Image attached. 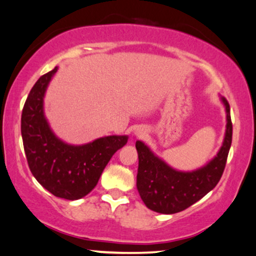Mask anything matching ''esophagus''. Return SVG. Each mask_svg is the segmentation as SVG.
Returning a JSON list of instances; mask_svg holds the SVG:
<instances>
[{
  "label": "esophagus",
  "instance_id": "esophagus-1",
  "mask_svg": "<svg viewBox=\"0 0 256 256\" xmlns=\"http://www.w3.org/2000/svg\"><path fill=\"white\" fill-rule=\"evenodd\" d=\"M146 132H147V130H146L145 128L140 126V128H136L134 130V132H133V133H134L136 136H138V138H140V136H145Z\"/></svg>",
  "mask_w": 256,
  "mask_h": 256
}]
</instances>
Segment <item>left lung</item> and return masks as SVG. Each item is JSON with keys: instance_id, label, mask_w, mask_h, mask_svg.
Instances as JSON below:
<instances>
[{"instance_id": "1", "label": "left lung", "mask_w": 256, "mask_h": 256, "mask_svg": "<svg viewBox=\"0 0 256 256\" xmlns=\"http://www.w3.org/2000/svg\"><path fill=\"white\" fill-rule=\"evenodd\" d=\"M226 111V130L217 156L203 167L183 172L172 168L146 145L136 140L138 174L136 189L145 205L152 211L172 214L186 210L217 186L225 169L232 142V122L230 106L220 97Z\"/></svg>"}]
</instances>
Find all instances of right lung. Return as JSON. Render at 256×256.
Masks as SVG:
<instances>
[{
	"instance_id": "1",
	"label": "right lung",
	"mask_w": 256,
	"mask_h": 256,
	"mask_svg": "<svg viewBox=\"0 0 256 256\" xmlns=\"http://www.w3.org/2000/svg\"><path fill=\"white\" fill-rule=\"evenodd\" d=\"M58 67L39 78L22 112L25 156L34 178L60 198L75 200L95 188L106 166L128 142V136H108L84 145L58 138L44 112V97Z\"/></svg>"
}]
</instances>
